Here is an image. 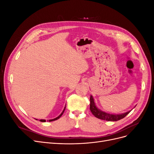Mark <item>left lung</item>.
<instances>
[{"mask_svg": "<svg viewBox=\"0 0 154 154\" xmlns=\"http://www.w3.org/2000/svg\"><path fill=\"white\" fill-rule=\"evenodd\" d=\"M90 110L91 111L92 114L94 115L95 117L97 118L102 119V120H106L108 121V122H116V121H118L124 118L128 114L130 113L128 111L127 112L123 113V114H112L109 113L105 112L100 110L97 109V107L96 106L94 100L93 99L92 96H91L90 97Z\"/></svg>", "mask_w": 154, "mask_h": 154, "instance_id": "obj_1", "label": "left lung"}]
</instances>
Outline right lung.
<instances>
[{"label":"right lung","instance_id":"obj_1","mask_svg":"<svg viewBox=\"0 0 154 154\" xmlns=\"http://www.w3.org/2000/svg\"><path fill=\"white\" fill-rule=\"evenodd\" d=\"M65 109H66V106H65V108H64V109H63V110L62 111V112L61 113V114H60L59 116H58L57 118H54V119H50V120H49V122H53V121H55V120H57L58 119H59L60 117H61L62 116V115L63 114V112H64V110H65ZM37 120V119H36ZM40 122H45L46 121L45 120V119H40Z\"/></svg>","mask_w":154,"mask_h":154}]
</instances>
